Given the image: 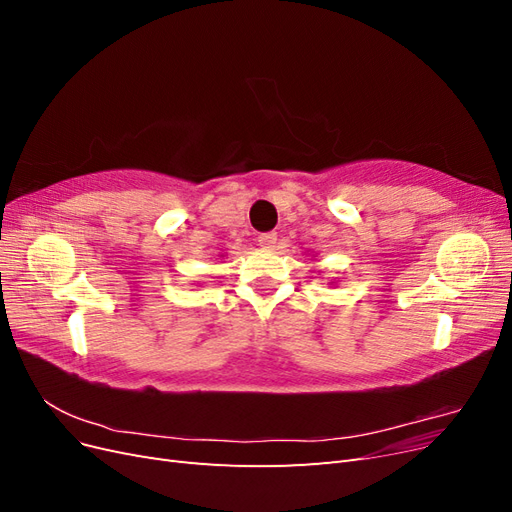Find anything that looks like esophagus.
Instances as JSON below:
<instances>
[{
  "mask_svg": "<svg viewBox=\"0 0 512 512\" xmlns=\"http://www.w3.org/2000/svg\"><path fill=\"white\" fill-rule=\"evenodd\" d=\"M275 243H277L275 232H262V235H258V245L262 250H273Z\"/></svg>",
  "mask_w": 512,
  "mask_h": 512,
  "instance_id": "1",
  "label": "esophagus"
}]
</instances>
